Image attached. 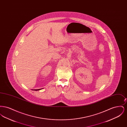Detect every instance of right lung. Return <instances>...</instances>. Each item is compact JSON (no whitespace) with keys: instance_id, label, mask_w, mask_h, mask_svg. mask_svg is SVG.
Segmentation results:
<instances>
[{"instance_id":"1","label":"right lung","mask_w":127,"mask_h":127,"mask_svg":"<svg viewBox=\"0 0 127 127\" xmlns=\"http://www.w3.org/2000/svg\"><path fill=\"white\" fill-rule=\"evenodd\" d=\"M41 89H37V90H34L35 91H39V90H41Z\"/></svg>"}]
</instances>
